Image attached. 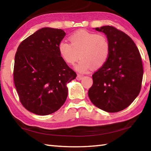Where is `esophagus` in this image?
Listing matches in <instances>:
<instances>
[{"mask_svg":"<svg viewBox=\"0 0 151 151\" xmlns=\"http://www.w3.org/2000/svg\"><path fill=\"white\" fill-rule=\"evenodd\" d=\"M83 77H84V76H83L82 75H78L77 76H76V79H77V81H81V80H82L83 78Z\"/></svg>","mask_w":151,"mask_h":151,"instance_id":"esophagus-1","label":"esophagus"}]
</instances>
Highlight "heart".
<instances>
[{
  "label": "heart",
  "instance_id": "heart-1",
  "mask_svg": "<svg viewBox=\"0 0 151 151\" xmlns=\"http://www.w3.org/2000/svg\"><path fill=\"white\" fill-rule=\"evenodd\" d=\"M70 43L62 41L58 45L61 57L67 64L74 65L80 58L81 60L75 69L79 73H86L93 67L103 66L110 55V45L104 35L79 31L70 37Z\"/></svg>",
  "mask_w": 151,
  "mask_h": 151
}]
</instances>
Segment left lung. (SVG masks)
Here are the masks:
<instances>
[{
	"mask_svg": "<svg viewBox=\"0 0 151 151\" xmlns=\"http://www.w3.org/2000/svg\"><path fill=\"white\" fill-rule=\"evenodd\" d=\"M95 29L106 36L110 51L107 62L92 75L88 96L95 106L115 113L127 108L139 93L142 58L133 40L122 31L111 26Z\"/></svg>",
	"mask_w": 151,
	"mask_h": 151,
	"instance_id": "8db88e82",
	"label": "left lung"
}]
</instances>
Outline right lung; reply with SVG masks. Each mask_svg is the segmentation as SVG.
<instances>
[{
  "label": "right lung",
  "instance_id": "1",
  "mask_svg": "<svg viewBox=\"0 0 151 151\" xmlns=\"http://www.w3.org/2000/svg\"><path fill=\"white\" fill-rule=\"evenodd\" d=\"M65 36L63 30L42 28L17 48L14 84L21 104L32 113L46 115L56 111L66 101L67 84L76 77L58 50Z\"/></svg>",
  "mask_w": 151,
  "mask_h": 151
}]
</instances>
